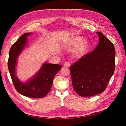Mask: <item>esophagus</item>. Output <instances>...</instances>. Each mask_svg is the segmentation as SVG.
<instances>
[{
	"mask_svg": "<svg viewBox=\"0 0 126 126\" xmlns=\"http://www.w3.org/2000/svg\"><path fill=\"white\" fill-rule=\"evenodd\" d=\"M64 66L65 67H69L70 66V63L68 62H66L64 64Z\"/></svg>",
	"mask_w": 126,
	"mask_h": 126,
	"instance_id": "esophagus-1",
	"label": "esophagus"
}]
</instances>
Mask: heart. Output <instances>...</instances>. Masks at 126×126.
<instances>
[{
    "label": "heart",
    "instance_id": "obj_1",
    "mask_svg": "<svg viewBox=\"0 0 126 126\" xmlns=\"http://www.w3.org/2000/svg\"><path fill=\"white\" fill-rule=\"evenodd\" d=\"M81 40H82L81 38L77 37L76 38H75L73 40V41L70 44V45H71V46H76V45L78 44L80 42ZM85 46H86V44H85V43L84 42H82L81 45H80L79 48V52H81L82 51H83L85 47Z\"/></svg>",
    "mask_w": 126,
    "mask_h": 126
}]
</instances>
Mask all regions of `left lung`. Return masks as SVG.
Masks as SVG:
<instances>
[{
    "mask_svg": "<svg viewBox=\"0 0 126 126\" xmlns=\"http://www.w3.org/2000/svg\"><path fill=\"white\" fill-rule=\"evenodd\" d=\"M97 33L99 37L97 47L69 68L73 89L83 97L103 92L115 70L114 44L101 32Z\"/></svg>",
    "mask_w": 126,
    "mask_h": 126,
    "instance_id": "left-lung-1",
    "label": "left lung"
}]
</instances>
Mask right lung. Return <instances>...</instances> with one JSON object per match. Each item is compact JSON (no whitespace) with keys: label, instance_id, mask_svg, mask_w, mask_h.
<instances>
[{"label":"right lung","instance_id":"obj_1","mask_svg":"<svg viewBox=\"0 0 126 126\" xmlns=\"http://www.w3.org/2000/svg\"><path fill=\"white\" fill-rule=\"evenodd\" d=\"M32 33L23 34L12 45L9 51L8 66L14 86L19 94L32 98H41L50 91L54 78L62 66L45 63L33 78L25 83L20 81L15 74L16 60L27 42V37Z\"/></svg>","mask_w":126,"mask_h":126}]
</instances>
